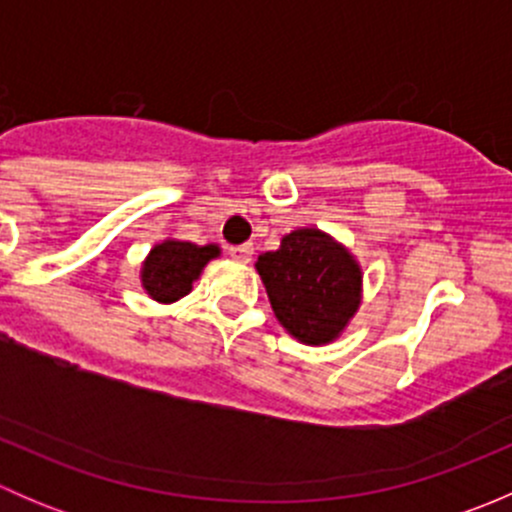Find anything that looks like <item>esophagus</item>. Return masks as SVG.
Here are the masks:
<instances>
[{"label": "esophagus", "mask_w": 512, "mask_h": 512, "mask_svg": "<svg viewBox=\"0 0 512 512\" xmlns=\"http://www.w3.org/2000/svg\"><path fill=\"white\" fill-rule=\"evenodd\" d=\"M252 250H255V247H252L250 242H242V245H230V247H227V255H230L232 260H237V262H250Z\"/></svg>", "instance_id": "obj_1"}]
</instances>
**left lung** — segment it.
I'll return each instance as SVG.
<instances>
[{
	"label": "left lung",
	"instance_id": "1",
	"mask_svg": "<svg viewBox=\"0 0 512 512\" xmlns=\"http://www.w3.org/2000/svg\"><path fill=\"white\" fill-rule=\"evenodd\" d=\"M275 317L304 344H327L359 307L361 272L342 245L314 227L282 237L257 260Z\"/></svg>",
	"mask_w": 512,
	"mask_h": 512
}]
</instances>
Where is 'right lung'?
<instances>
[{"mask_svg":"<svg viewBox=\"0 0 512 512\" xmlns=\"http://www.w3.org/2000/svg\"><path fill=\"white\" fill-rule=\"evenodd\" d=\"M218 247H198L193 242L165 240L151 250L143 265V287L156 302H175L185 297L208 260L218 257Z\"/></svg>","mask_w":512,"mask_h":512,"instance_id":"add662e5","label":"right lung"}]
</instances>
